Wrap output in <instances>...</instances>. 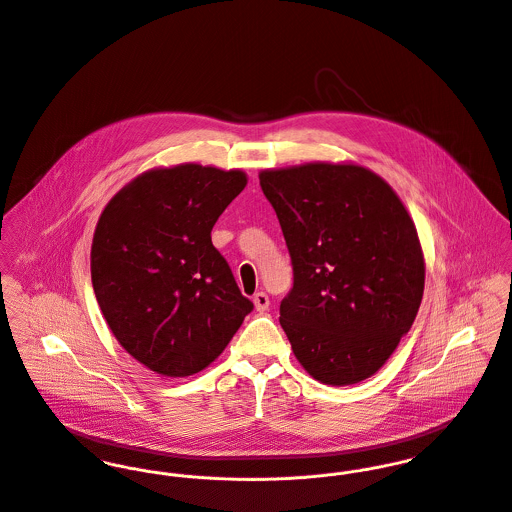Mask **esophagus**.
Here are the masks:
<instances>
[{
    "label": "esophagus",
    "instance_id": "esophagus-1",
    "mask_svg": "<svg viewBox=\"0 0 512 512\" xmlns=\"http://www.w3.org/2000/svg\"><path fill=\"white\" fill-rule=\"evenodd\" d=\"M254 307H256V311H260V313H264V311H268V307H270V297L266 295L264 292H258L254 295Z\"/></svg>",
    "mask_w": 512,
    "mask_h": 512
}]
</instances>
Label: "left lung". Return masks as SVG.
<instances>
[{
    "instance_id": "8db88e82",
    "label": "left lung",
    "mask_w": 512,
    "mask_h": 512,
    "mask_svg": "<svg viewBox=\"0 0 512 512\" xmlns=\"http://www.w3.org/2000/svg\"><path fill=\"white\" fill-rule=\"evenodd\" d=\"M293 266L280 323L315 380L363 382L416 319L426 262L394 189L357 163L315 161L260 171Z\"/></svg>"
}]
</instances>
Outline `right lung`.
Instances as JSON below:
<instances>
[{"label":"right lung","mask_w":512,"mask_h":512,"mask_svg":"<svg viewBox=\"0 0 512 512\" xmlns=\"http://www.w3.org/2000/svg\"><path fill=\"white\" fill-rule=\"evenodd\" d=\"M246 183L240 169L155 167L122 187L98 219L96 301L126 353L161 376L207 368L254 307L211 240Z\"/></svg>","instance_id":"right-lung-1"}]
</instances>
